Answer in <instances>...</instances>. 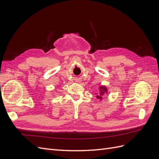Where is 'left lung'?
Wrapping results in <instances>:
<instances>
[{"label": "left lung", "mask_w": 159, "mask_h": 159, "mask_svg": "<svg viewBox=\"0 0 159 159\" xmlns=\"http://www.w3.org/2000/svg\"><path fill=\"white\" fill-rule=\"evenodd\" d=\"M99 89H100V91H101L100 95H97L96 97H97V98H98V99H102V95L105 93H107V88H105V86H101Z\"/></svg>", "instance_id": "8db88e82"}]
</instances>
